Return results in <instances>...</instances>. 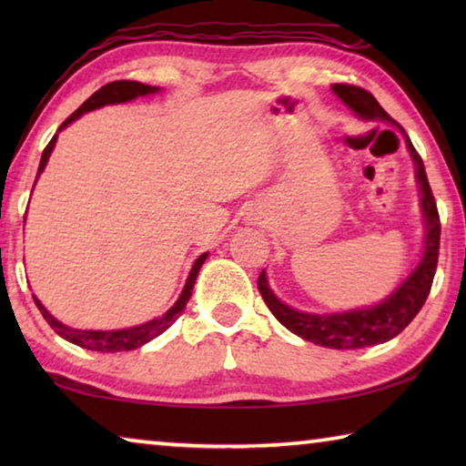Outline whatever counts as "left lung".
Returning <instances> with one entry per match:
<instances>
[{"label": "left lung", "mask_w": 466, "mask_h": 466, "mask_svg": "<svg viewBox=\"0 0 466 466\" xmlns=\"http://www.w3.org/2000/svg\"><path fill=\"white\" fill-rule=\"evenodd\" d=\"M333 90L353 113H358L364 119L372 121H389L394 123L392 116L378 105V100L368 90L360 88L353 84H335ZM397 125V123H394ZM407 147L411 152L415 167H417V183L421 187V208L425 216V250L423 258L417 269L409 275V279L400 283V288L392 296L384 299L382 304L366 310H351L343 314H306L298 312L289 306L281 304L267 283L265 271L258 275V291L269 306L273 317L278 319L283 327L289 329L291 333L330 350H360V347L378 345L390 341L400 330L411 322L417 312L421 310L425 299L430 296L433 275H436L438 255H440V214L438 205L433 199L431 187L425 175L423 160L413 147L411 139L407 137Z\"/></svg>", "instance_id": "1"}]
</instances>
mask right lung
Returning a JSON list of instances; mask_svg holds the SVG:
<instances>
[{
  "mask_svg": "<svg viewBox=\"0 0 466 466\" xmlns=\"http://www.w3.org/2000/svg\"><path fill=\"white\" fill-rule=\"evenodd\" d=\"M157 88L156 86H147V84H139V82H131V80H116V82H110L106 86H102L100 90H96L92 94V96L84 102V105L76 110V113H72L67 116L66 121L61 123V127H67L69 123L76 121L77 116H80L82 113H88V110H94V108H100L105 105H115V102H127V100H133L137 96H144V94H149V92H156ZM55 139H57V136H53V139L46 144V147L43 149V156H41V164H38V172H36V178L38 175H41L46 160H49V156L53 152V146H55ZM205 258H208V252H203V255L197 258L191 273H188V279L185 283V289L183 294H180V298L177 299V304L172 306V309L164 314V317L156 319L152 322H146V325L141 327H133V329H123V330H77V329H69L66 325H61V322L55 320L49 312H46L43 309V304L38 302V299L35 298V304L36 309L41 310V314L45 317V320L49 322L51 329L57 333L59 337L67 339L69 343L74 345H80L84 347V350H92V351H102V353H108V351H129V350H137V347H141L147 341H152V339H156L157 335H162L164 330H167L172 322H175L180 312L185 310V306L188 302V298H191L193 294V286H195V279H197V273H199L201 265Z\"/></svg>",
  "mask_w": 466,
  "mask_h": 466,
  "instance_id": "right-lung-1",
  "label": "right lung"
}]
</instances>
